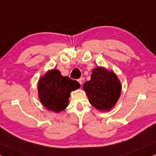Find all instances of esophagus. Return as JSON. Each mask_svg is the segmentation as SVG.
Returning a JSON list of instances; mask_svg holds the SVG:
<instances>
[{
	"instance_id": "34e87169",
	"label": "esophagus",
	"mask_w": 156,
	"mask_h": 156,
	"mask_svg": "<svg viewBox=\"0 0 156 156\" xmlns=\"http://www.w3.org/2000/svg\"><path fill=\"white\" fill-rule=\"evenodd\" d=\"M77 81L79 82V83H80V84H81V85H82V81H83V80H82V78H80V79H78Z\"/></svg>"
}]
</instances>
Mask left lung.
<instances>
[{
	"label": "left lung",
	"mask_w": 156,
	"mask_h": 156,
	"mask_svg": "<svg viewBox=\"0 0 156 156\" xmlns=\"http://www.w3.org/2000/svg\"><path fill=\"white\" fill-rule=\"evenodd\" d=\"M90 104L100 111H109L114 106L120 96V82L116 74L102 67H97L90 81L83 85Z\"/></svg>",
	"instance_id": "1"
}]
</instances>
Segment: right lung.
Returning a JSON list of instances; mask_svg holds the SVG:
<instances>
[{"label": "right lung", "instance_id": "add662e5", "mask_svg": "<svg viewBox=\"0 0 156 156\" xmlns=\"http://www.w3.org/2000/svg\"><path fill=\"white\" fill-rule=\"evenodd\" d=\"M80 87L77 81L61 76L59 71L53 69L40 79L38 93L42 104L46 108L60 112L68 106L71 91Z\"/></svg>", "mask_w": 156, "mask_h": 156}]
</instances>
